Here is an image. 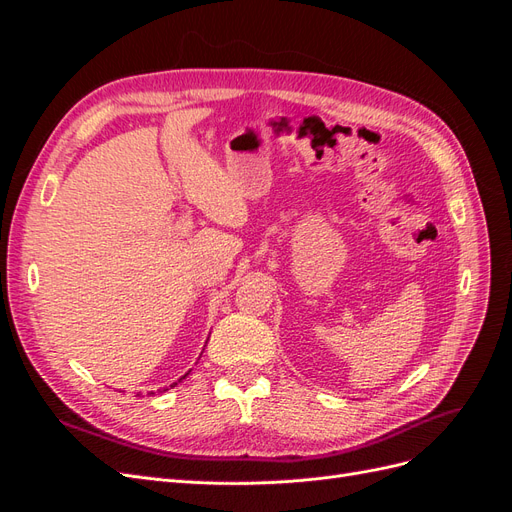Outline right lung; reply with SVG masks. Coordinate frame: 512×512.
I'll return each mask as SVG.
<instances>
[{"mask_svg": "<svg viewBox=\"0 0 512 512\" xmlns=\"http://www.w3.org/2000/svg\"><path fill=\"white\" fill-rule=\"evenodd\" d=\"M185 376H188V374H185ZM185 376H183V378H185ZM183 378H179V382H181ZM175 384H177V382H173V384H170V386H175Z\"/></svg>", "mask_w": 512, "mask_h": 512, "instance_id": "right-lung-1", "label": "right lung"}]
</instances>
